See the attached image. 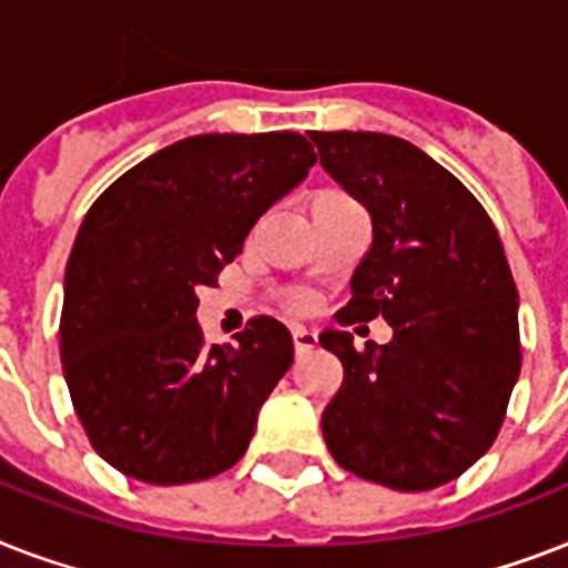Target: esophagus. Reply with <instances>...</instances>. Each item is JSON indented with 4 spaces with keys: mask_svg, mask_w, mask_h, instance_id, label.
I'll return each mask as SVG.
<instances>
[{
    "mask_svg": "<svg viewBox=\"0 0 568 568\" xmlns=\"http://www.w3.org/2000/svg\"><path fill=\"white\" fill-rule=\"evenodd\" d=\"M292 338H294V354H297V356L310 354L312 347L318 345V336H315V329L294 327L292 329Z\"/></svg>",
    "mask_w": 568,
    "mask_h": 568,
    "instance_id": "34e87169",
    "label": "esophagus"
}]
</instances>
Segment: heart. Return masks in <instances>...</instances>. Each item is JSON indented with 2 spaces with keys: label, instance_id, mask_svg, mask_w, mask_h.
Returning a JSON list of instances; mask_svg holds the SVG:
<instances>
[{
  "label": "heart",
  "instance_id": "b5f03b06",
  "mask_svg": "<svg viewBox=\"0 0 568 568\" xmlns=\"http://www.w3.org/2000/svg\"><path fill=\"white\" fill-rule=\"evenodd\" d=\"M321 196H342V194H321Z\"/></svg>",
  "mask_w": 568,
  "mask_h": 568
}]
</instances>
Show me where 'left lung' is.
I'll return each instance as SVG.
<instances>
[{
  "mask_svg": "<svg viewBox=\"0 0 568 568\" xmlns=\"http://www.w3.org/2000/svg\"><path fill=\"white\" fill-rule=\"evenodd\" d=\"M321 168L365 205L372 250L342 324L383 315L388 345L327 327L345 379L321 415L338 466L400 493L459 477L493 448L519 379V292L489 214L418 146L379 132H310Z\"/></svg>",
  "mask_w": 568,
  "mask_h": 568,
  "instance_id": "left-lung-1",
  "label": "left lung"
}]
</instances>
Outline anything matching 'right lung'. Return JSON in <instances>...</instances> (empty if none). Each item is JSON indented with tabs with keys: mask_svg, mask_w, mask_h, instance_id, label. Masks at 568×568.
<instances>
[{
	"mask_svg": "<svg viewBox=\"0 0 568 568\" xmlns=\"http://www.w3.org/2000/svg\"><path fill=\"white\" fill-rule=\"evenodd\" d=\"M315 164L297 132L194 135L126 171L84 214L64 274L61 363L93 450L141 484L205 480L244 457L292 333L253 318L203 345L196 292Z\"/></svg>",
	"mask_w": 568,
	"mask_h": 568,
	"instance_id": "right-lung-1",
	"label": "right lung"
}]
</instances>
